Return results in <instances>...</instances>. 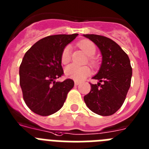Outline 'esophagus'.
Listing matches in <instances>:
<instances>
[{
    "label": "esophagus",
    "mask_w": 149,
    "mask_h": 149,
    "mask_svg": "<svg viewBox=\"0 0 149 149\" xmlns=\"http://www.w3.org/2000/svg\"><path fill=\"white\" fill-rule=\"evenodd\" d=\"M79 84H80V81H74V84H75L76 86L78 85Z\"/></svg>",
    "instance_id": "1"
}]
</instances>
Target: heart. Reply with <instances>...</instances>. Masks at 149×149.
<instances>
[{
  "label": "heart",
  "instance_id": "1",
  "mask_svg": "<svg viewBox=\"0 0 149 149\" xmlns=\"http://www.w3.org/2000/svg\"><path fill=\"white\" fill-rule=\"evenodd\" d=\"M79 47L84 51V52L90 56V61H93L92 57L96 52V47L92 42L89 40H84L80 42ZM71 60V47L67 45L62 50L61 55V61L62 64L68 63ZM91 73V69L88 66H79L76 65H68L65 69V74L68 77L72 78L75 81H82Z\"/></svg>",
  "mask_w": 149,
  "mask_h": 149
}]
</instances>
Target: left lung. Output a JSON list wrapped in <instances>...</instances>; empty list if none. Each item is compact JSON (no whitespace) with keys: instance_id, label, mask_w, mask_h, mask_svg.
<instances>
[{"instance_id":"1","label":"left lung","mask_w":149,"mask_h":149,"mask_svg":"<svg viewBox=\"0 0 149 149\" xmlns=\"http://www.w3.org/2000/svg\"><path fill=\"white\" fill-rule=\"evenodd\" d=\"M91 40L101 52L99 71L92 78L91 91L84 97L86 105L100 116H110L122 107L131 84L132 69L127 54L112 39L103 36L84 34Z\"/></svg>"}]
</instances>
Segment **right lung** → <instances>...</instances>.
<instances>
[{"instance_id": "obj_1", "label": "right lung", "mask_w": 149, "mask_h": 149, "mask_svg": "<svg viewBox=\"0 0 149 149\" xmlns=\"http://www.w3.org/2000/svg\"><path fill=\"white\" fill-rule=\"evenodd\" d=\"M77 33L49 36L40 39L24 55L19 66V85L28 107L40 116H49L59 110L74 87V81L55 80L64 74L62 50Z\"/></svg>"}]
</instances>
